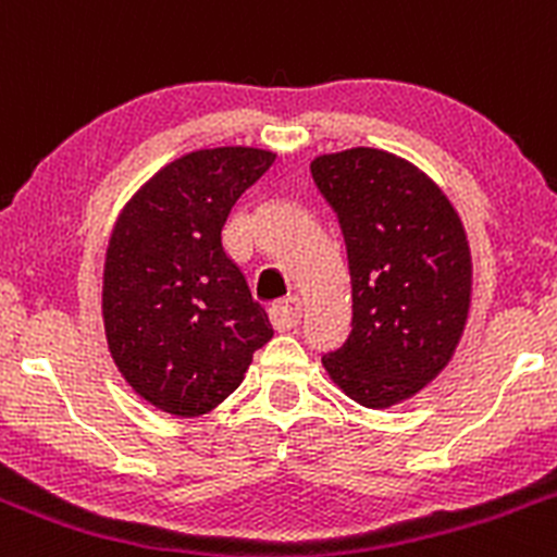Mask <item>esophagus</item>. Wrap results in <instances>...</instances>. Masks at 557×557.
Here are the masks:
<instances>
[{
    "label": "esophagus",
    "instance_id": "esophagus-1",
    "mask_svg": "<svg viewBox=\"0 0 557 557\" xmlns=\"http://www.w3.org/2000/svg\"><path fill=\"white\" fill-rule=\"evenodd\" d=\"M300 317H302V306L297 297H286V300H278L271 306V321L281 332L300 324Z\"/></svg>",
    "mask_w": 557,
    "mask_h": 557
}]
</instances>
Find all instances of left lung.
<instances>
[{
    "instance_id": "left-lung-1",
    "label": "left lung",
    "mask_w": 557,
    "mask_h": 557,
    "mask_svg": "<svg viewBox=\"0 0 557 557\" xmlns=\"http://www.w3.org/2000/svg\"><path fill=\"white\" fill-rule=\"evenodd\" d=\"M313 182L337 214L351 271V332L321 364L354 403H405L445 370L472 300L467 233L445 193L392 152L319 154Z\"/></svg>"
}]
</instances>
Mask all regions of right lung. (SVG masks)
I'll return each instance as SVG.
<instances>
[{
	"label": "right lung",
	"mask_w": 557,
	"mask_h": 557,
	"mask_svg": "<svg viewBox=\"0 0 557 557\" xmlns=\"http://www.w3.org/2000/svg\"><path fill=\"white\" fill-rule=\"evenodd\" d=\"M273 160L276 152L257 147L187 152L141 185L114 222L101 292L109 354L158 410H214L273 337L222 246L233 206Z\"/></svg>",
	"instance_id": "right-lung-1"
}]
</instances>
